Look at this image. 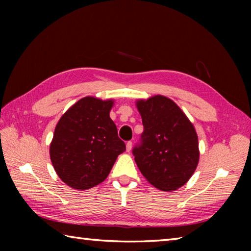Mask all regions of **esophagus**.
<instances>
[{"label":"esophagus","mask_w":251,"mask_h":251,"mask_svg":"<svg viewBox=\"0 0 251 251\" xmlns=\"http://www.w3.org/2000/svg\"><path fill=\"white\" fill-rule=\"evenodd\" d=\"M131 148H132V142L131 141H127L126 142V151L129 152L131 150Z\"/></svg>","instance_id":"34e87169"}]
</instances>
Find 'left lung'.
Wrapping results in <instances>:
<instances>
[{
	"label": "left lung",
	"instance_id": "1",
	"mask_svg": "<svg viewBox=\"0 0 251 251\" xmlns=\"http://www.w3.org/2000/svg\"><path fill=\"white\" fill-rule=\"evenodd\" d=\"M142 119L135 162L152 185L175 191L188 182L199 164V138L188 117L172 99L157 95L138 100Z\"/></svg>",
	"mask_w": 251,
	"mask_h": 251
}]
</instances>
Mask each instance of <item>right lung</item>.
<instances>
[{"mask_svg": "<svg viewBox=\"0 0 251 251\" xmlns=\"http://www.w3.org/2000/svg\"><path fill=\"white\" fill-rule=\"evenodd\" d=\"M113 100L85 97L56 125L50 159L59 178L73 189L88 190L108 177L117 156L126 150L110 117Z\"/></svg>", "mask_w": 251, "mask_h": 251, "instance_id": "1", "label": "right lung"}]
</instances>
